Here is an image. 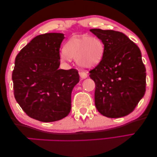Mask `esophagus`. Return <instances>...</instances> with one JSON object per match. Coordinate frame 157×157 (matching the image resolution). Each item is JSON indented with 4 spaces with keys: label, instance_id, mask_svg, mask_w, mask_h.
<instances>
[{
    "label": "esophagus",
    "instance_id": "1",
    "mask_svg": "<svg viewBox=\"0 0 157 157\" xmlns=\"http://www.w3.org/2000/svg\"><path fill=\"white\" fill-rule=\"evenodd\" d=\"M79 75H80V77L81 78H86L87 76H88V74H87L86 72H83V71H80L79 72Z\"/></svg>",
    "mask_w": 157,
    "mask_h": 157
}]
</instances>
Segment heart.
Returning a JSON list of instances; mask_svg holds the SVG:
<instances>
[{"instance_id":"obj_1","label":"heart","mask_w":157,"mask_h":157,"mask_svg":"<svg viewBox=\"0 0 157 157\" xmlns=\"http://www.w3.org/2000/svg\"><path fill=\"white\" fill-rule=\"evenodd\" d=\"M104 45L101 40L88 35L75 36L69 40L62 51L60 57L64 60L76 59L78 65L85 69L97 66L102 60Z\"/></svg>"}]
</instances>
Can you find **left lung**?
I'll return each instance as SVG.
<instances>
[{
    "label": "left lung",
    "mask_w": 157,
    "mask_h": 157,
    "mask_svg": "<svg viewBox=\"0 0 157 157\" xmlns=\"http://www.w3.org/2000/svg\"><path fill=\"white\" fill-rule=\"evenodd\" d=\"M104 45L102 60L89 71L95 83L94 104L110 118L131 113L145 92L146 69L140 48L124 33L90 29Z\"/></svg>",
    "instance_id": "obj_1"
}]
</instances>
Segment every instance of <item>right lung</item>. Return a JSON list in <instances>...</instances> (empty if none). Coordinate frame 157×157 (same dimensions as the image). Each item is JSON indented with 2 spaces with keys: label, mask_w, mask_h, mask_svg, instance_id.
I'll return each instance as SVG.
<instances>
[{
  "label": "right lung",
  "mask_w": 157,
  "mask_h": 157,
  "mask_svg": "<svg viewBox=\"0 0 157 157\" xmlns=\"http://www.w3.org/2000/svg\"><path fill=\"white\" fill-rule=\"evenodd\" d=\"M63 33L36 36L20 51L12 72L16 101L28 116L51 122L67 116L78 71L59 69Z\"/></svg>",
  "instance_id": "add662e5"
}]
</instances>
